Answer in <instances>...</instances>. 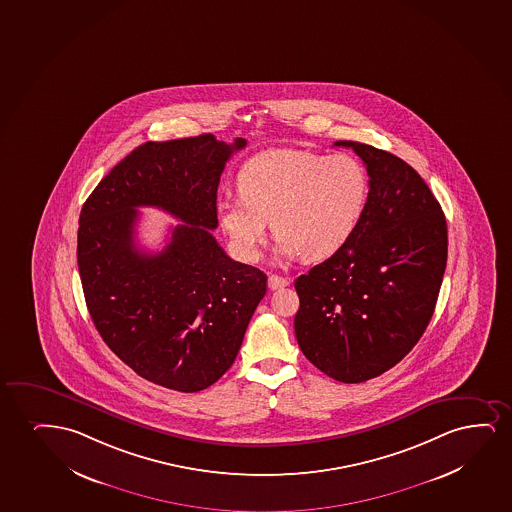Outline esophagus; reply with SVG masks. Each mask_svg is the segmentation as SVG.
Wrapping results in <instances>:
<instances>
[{"mask_svg":"<svg viewBox=\"0 0 512 512\" xmlns=\"http://www.w3.org/2000/svg\"><path fill=\"white\" fill-rule=\"evenodd\" d=\"M267 283H269V288H271V290H278V288H285V286H288L290 281L283 278V276H278V274H271L269 279H267Z\"/></svg>","mask_w":512,"mask_h":512,"instance_id":"esophagus-1","label":"esophagus"}]
</instances>
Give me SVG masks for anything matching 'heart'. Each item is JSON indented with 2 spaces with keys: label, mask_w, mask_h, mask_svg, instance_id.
<instances>
[{
  "label": "heart",
  "mask_w": 512,
  "mask_h": 512,
  "mask_svg": "<svg viewBox=\"0 0 512 512\" xmlns=\"http://www.w3.org/2000/svg\"><path fill=\"white\" fill-rule=\"evenodd\" d=\"M239 198L217 203V219L234 255L259 257L269 220L283 259L318 262L349 243L370 196L365 168L349 154L269 149L241 166Z\"/></svg>",
  "instance_id": "heart-1"
}]
</instances>
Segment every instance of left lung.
I'll use <instances>...</instances> for the list:
<instances>
[{"mask_svg":"<svg viewBox=\"0 0 512 512\" xmlns=\"http://www.w3.org/2000/svg\"><path fill=\"white\" fill-rule=\"evenodd\" d=\"M351 147L370 177L368 205L349 243L295 279L300 351L328 377L359 384L398 365L431 321L445 274V213L406 161Z\"/></svg>","mask_w":512,"mask_h":512,"instance_id":"8db88e82","label":"left lung"}]
</instances>
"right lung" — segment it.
<instances>
[{
  "mask_svg": "<svg viewBox=\"0 0 512 512\" xmlns=\"http://www.w3.org/2000/svg\"><path fill=\"white\" fill-rule=\"evenodd\" d=\"M246 140L210 133L146 142L93 189L81 208L78 269L93 325L142 379L180 392L215 384L231 368L267 276L227 257L213 238L217 187ZM139 205L179 218L166 248L134 243Z\"/></svg>",
  "mask_w": 512,
  "mask_h": 512,
  "instance_id": "add662e5",
  "label": "right lung"
}]
</instances>
